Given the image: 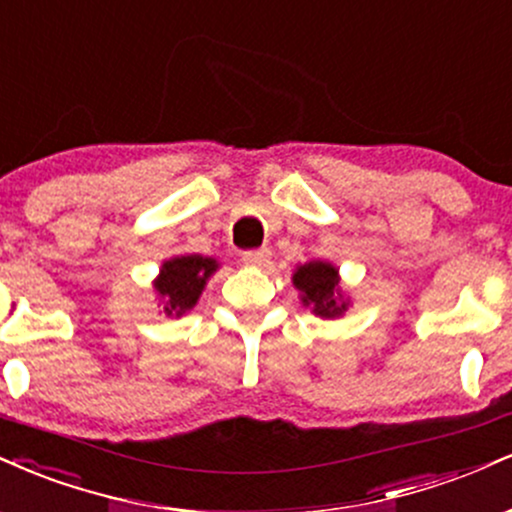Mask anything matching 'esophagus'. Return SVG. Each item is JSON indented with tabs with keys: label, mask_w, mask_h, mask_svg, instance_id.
<instances>
[{
	"label": "esophagus",
	"mask_w": 512,
	"mask_h": 512,
	"mask_svg": "<svg viewBox=\"0 0 512 512\" xmlns=\"http://www.w3.org/2000/svg\"><path fill=\"white\" fill-rule=\"evenodd\" d=\"M269 257H272V252H269L267 248L240 252V260L248 264V267H264V264L269 262Z\"/></svg>",
	"instance_id": "obj_1"
}]
</instances>
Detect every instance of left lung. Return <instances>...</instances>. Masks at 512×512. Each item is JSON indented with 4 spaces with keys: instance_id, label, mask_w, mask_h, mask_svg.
<instances>
[{
    "instance_id": "left-lung-1",
    "label": "left lung",
    "mask_w": 512,
    "mask_h": 512,
    "mask_svg": "<svg viewBox=\"0 0 512 512\" xmlns=\"http://www.w3.org/2000/svg\"><path fill=\"white\" fill-rule=\"evenodd\" d=\"M336 269L326 262L303 264L293 274V283L303 291V303L312 307L319 317H338L346 310V303H338Z\"/></svg>"
}]
</instances>
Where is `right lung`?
<instances>
[{"instance_id":"right-lung-1","label":"right lung","mask_w":512,"mask_h":512,"mask_svg":"<svg viewBox=\"0 0 512 512\" xmlns=\"http://www.w3.org/2000/svg\"><path fill=\"white\" fill-rule=\"evenodd\" d=\"M212 272H217V262L200 255H183L164 262L155 288L162 298H166V315L178 317L190 310L200 298L205 281Z\"/></svg>"}]
</instances>
